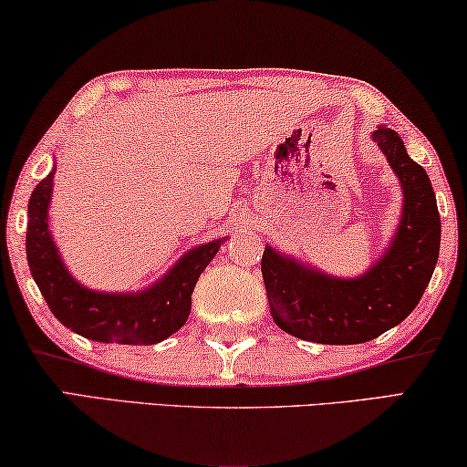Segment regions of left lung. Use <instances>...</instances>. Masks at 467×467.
I'll use <instances>...</instances> for the list:
<instances>
[{
  "mask_svg": "<svg viewBox=\"0 0 467 467\" xmlns=\"http://www.w3.org/2000/svg\"><path fill=\"white\" fill-rule=\"evenodd\" d=\"M401 189L404 214L393 244L361 278L342 280L302 267L265 246L261 274L274 323L286 334L318 344H361L400 325L423 297L440 253V214L425 170L400 136L374 131Z\"/></svg>",
  "mask_w": 467,
  "mask_h": 467,
  "instance_id": "8db88e82",
  "label": "left lung"
}]
</instances>
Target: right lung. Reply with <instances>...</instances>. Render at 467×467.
<instances>
[{"instance_id": "add662e5", "label": "right lung", "mask_w": 467, "mask_h": 467, "mask_svg": "<svg viewBox=\"0 0 467 467\" xmlns=\"http://www.w3.org/2000/svg\"><path fill=\"white\" fill-rule=\"evenodd\" d=\"M55 170L40 181L29 200L27 261L31 276L48 308L76 334L95 342L157 344L187 323L191 293L197 278L221 248V240L208 242L184 254L168 276L138 296L95 293L80 286L63 267L48 234V203Z\"/></svg>"}]
</instances>
